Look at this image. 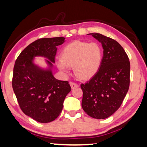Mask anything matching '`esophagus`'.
Here are the masks:
<instances>
[{"instance_id": "obj_1", "label": "esophagus", "mask_w": 147, "mask_h": 147, "mask_svg": "<svg viewBox=\"0 0 147 147\" xmlns=\"http://www.w3.org/2000/svg\"><path fill=\"white\" fill-rule=\"evenodd\" d=\"M69 84H70V86H71V89L76 88H78V86H79V85L77 84H76V83H74V82H70Z\"/></svg>"}]
</instances>
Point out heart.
<instances>
[{
  "instance_id": "obj_1",
  "label": "heart",
  "mask_w": 147,
  "mask_h": 147,
  "mask_svg": "<svg viewBox=\"0 0 147 147\" xmlns=\"http://www.w3.org/2000/svg\"><path fill=\"white\" fill-rule=\"evenodd\" d=\"M102 58V51L96 42L76 40L63 49L61 59L56 63L59 71L65 75L69 74L74 67V73L79 79L88 80L98 71Z\"/></svg>"
}]
</instances>
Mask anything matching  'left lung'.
<instances>
[{
	"mask_svg": "<svg viewBox=\"0 0 147 147\" xmlns=\"http://www.w3.org/2000/svg\"><path fill=\"white\" fill-rule=\"evenodd\" d=\"M103 49V57L98 71L86 84L82 107L90 117L106 119L117 111L122 103L129 86L130 63L123 47L111 38L91 33Z\"/></svg>",
	"mask_w": 147,
	"mask_h": 147,
	"instance_id": "obj_1",
	"label": "left lung"
}]
</instances>
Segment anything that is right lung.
Returning <instances> with one entry per match:
<instances>
[{"instance_id": "obj_1", "label": "right lung", "mask_w": 147, "mask_h": 147, "mask_svg": "<svg viewBox=\"0 0 147 147\" xmlns=\"http://www.w3.org/2000/svg\"><path fill=\"white\" fill-rule=\"evenodd\" d=\"M65 40L64 37L37 40L28 45L15 61L13 91L22 111L38 122L49 123L57 119L71 90L68 82L59 80L53 76L57 47ZM36 57L46 59L45 67L36 63Z\"/></svg>"}]
</instances>
